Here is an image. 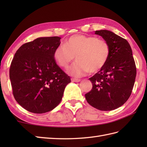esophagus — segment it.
I'll list each match as a JSON object with an SVG mask.
<instances>
[{"mask_svg":"<svg viewBox=\"0 0 147 147\" xmlns=\"http://www.w3.org/2000/svg\"><path fill=\"white\" fill-rule=\"evenodd\" d=\"M71 81H72V82H73L78 83V82H81V80L75 79V78H72V79H71Z\"/></svg>","mask_w":147,"mask_h":147,"instance_id":"1","label":"esophagus"}]
</instances>
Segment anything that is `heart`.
<instances>
[{
  "mask_svg": "<svg viewBox=\"0 0 147 147\" xmlns=\"http://www.w3.org/2000/svg\"><path fill=\"white\" fill-rule=\"evenodd\" d=\"M111 48L104 40L95 36L76 35L71 36L64 45L56 48L53 56L57 64L66 69L76 58V62L68 70L72 76L79 78L89 72L94 73L107 63Z\"/></svg>",
  "mask_w": 147,
  "mask_h": 147,
  "instance_id": "b5f03b06",
  "label": "heart"
}]
</instances>
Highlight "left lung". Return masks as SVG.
Returning <instances> with one entry per match:
<instances>
[{
  "label": "left lung",
  "mask_w": 147,
  "mask_h": 147,
  "mask_svg": "<svg viewBox=\"0 0 147 147\" xmlns=\"http://www.w3.org/2000/svg\"><path fill=\"white\" fill-rule=\"evenodd\" d=\"M111 48L105 66L90 78L92 89L85 94L86 101L100 111H109L121 107L132 92L136 68L128 42L109 30L95 31Z\"/></svg>",
  "instance_id": "8db88e82"
}]
</instances>
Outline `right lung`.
Instances as JSON below:
<instances>
[{
    "instance_id": "1",
    "label": "right lung",
    "mask_w": 147,
    "mask_h": 147,
    "mask_svg": "<svg viewBox=\"0 0 147 147\" xmlns=\"http://www.w3.org/2000/svg\"><path fill=\"white\" fill-rule=\"evenodd\" d=\"M61 39L40 37L24 43L12 59L9 77L13 95L28 111L42 114L53 110L71 82L70 77L56 64L53 56Z\"/></svg>"
}]
</instances>
